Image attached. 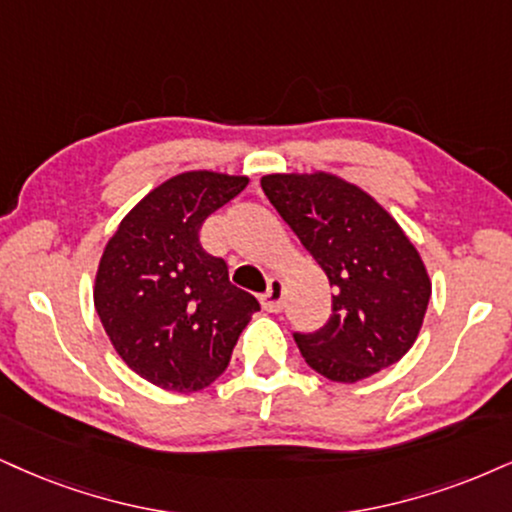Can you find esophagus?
I'll use <instances>...</instances> for the list:
<instances>
[{
    "label": "esophagus",
    "instance_id": "esophagus-1",
    "mask_svg": "<svg viewBox=\"0 0 512 512\" xmlns=\"http://www.w3.org/2000/svg\"><path fill=\"white\" fill-rule=\"evenodd\" d=\"M261 304L268 313H280L282 304H285V285H282L280 277H273L268 282V289L261 296Z\"/></svg>",
    "mask_w": 512,
    "mask_h": 512
}]
</instances>
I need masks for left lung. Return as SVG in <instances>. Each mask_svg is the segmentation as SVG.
Listing matches in <instances>:
<instances>
[{
  "label": "left lung",
  "mask_w": 512,
  "mask_h": 512,
  "mask_svg": "<svg viewBox=\"0 0 512 512\" xmlns=\"http://www.w3.org/2000/svg\"><path fill=\"white\" fill-rule=\"evenodd\" d=\"M261 187L334 287L330 320L294 332L306 363L346 384L394 365L418 337L432 294L420 254L396 220L327 173L266 175Z\"/></svg>",
  "instance_id": "obj_1"
}]
</instances>
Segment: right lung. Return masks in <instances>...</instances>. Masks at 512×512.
Returning a JSON list of instances; mask_svg holds the SVG:
<instances>
[{
  "instance_id": "right-lung-1",
  "label": "right lung",
  "mask_w": 512,
  "mask_h": 512,
  "mask_svg": "<svg viewBox=\"0 0 512 512\" xmlns=\"http://www.w3.org/2000/svg\"><path fill=\"white\" fill-rule=\"evenodd\" d=\"M246 178L194 170L163 182L125 216L99 263L94 306L118 356L161 389L199 391L227 370L261 304L201 246V225Z\"/></svg>"
}]
</instances>
